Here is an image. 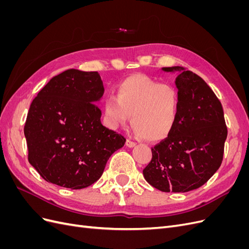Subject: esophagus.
Here are the masks:
<instances>
[{
	"label": "esophagus",
	"mask_w": 249,
	"mask_h": 249,
	"mask_svg": "<svg viewBox=\"0 0 249 249\" xmlns=\"http://www.w3.org/2000/svg\"><path fill=\"white\" fill-rule=\"evenodd\" d=\"M136 144H137L136 142H134V141H132L130 139H126V141H125V145L127 147H134V146H136Z\"/></svg>",
	"instance_id": "1"
}]
</instances>
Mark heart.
<instances>
[{"instance_id": "obj_1", "label": "heart", "mask_w": 249, "mask_h": 249, "mask_svg": "<svg viewBox=\"0 0 249 249\" xmlns=\"http://www.w3.org/2000/svg\"><path fill=\"white\" fill-rule=\"evenodd\" d=\"M178 111L177 90L141 74L123 81L117 86V97L111 94L104 102L105 120L110 127L124 125L131 116L135 134L154 142L169 136Z\"/></svg>"}]
</instances>
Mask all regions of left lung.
Listing matches in <instances>:
<instances>
[{
    "label": "left lung",
    "mask_w": 249,
    "mask_h": 249,
    "mask_svg": "<svg viewBox=\"0 0 249 249\" xmlns=\"http://www.w3.org/2000/svg\"><path fill=\"white\" fill-rule=\"evenodd\" d=\"M162 71L178 72V117L169 136L152 148L143 177L160 191L188 192L220 167L228 129L221 103L199 76L180 66Z\"/></svg>",
    "instance_id": "1"
}]
</instances>
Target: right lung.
Here are the masks:
<instances>
[{"mask_svg": "<svg viewBox=\"0 0 249 249\" xmlns=\"http://www.w3.org/2000/svg\"><path fill=\"white\" fill-rule=\"evenodd\" d=\"M103 94L99 72L67 70L33 100L24 129L28 159L47 182L71 189L92 185L124 145V136L101 123L94 104Z\"/></svg>", "mask_w": 249, "mask_h": 249, "instance_id": "1", "label": "right lung"}]
</instances>
